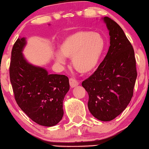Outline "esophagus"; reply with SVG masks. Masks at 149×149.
Masks as SVG:
<instances>
[{
    "label": "esophagus",
    "mask_w": 149,
    "mask_h": 149,
    "mask_svg": "<svg viewBox=\"0 0 149 149\" xmlns=\"http://www.w3.org/2000/svg\"><path fill=\"white\" fill-rule=\"evenodd\" d=\"M70 87L72 88L77 87V86L79 84V81H77L76 79H74V78H70Z\"/></svg>",
    "instance_id": "1"
}]
</instances>
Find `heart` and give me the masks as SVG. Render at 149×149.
<instances>
[{
  "instance_id": "obj_1",
  "label": "heart",
  "mask_w": 149,
  "mask_h": 149,
  "mask_svg": "<svg viewBox=\"0 0 149 149\" xmlns=\"http://www.w3.org/2000/svg\"><path fill=\"white\" fill-rule=\"evenodd\" d=\"M107 43L102 34L92 30H81L69 35L60 45V53L56 60L65 63V57L72 58V65L81 74L93 72L104 53Z\"/></svg>"
}]
</instances>
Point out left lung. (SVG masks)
<instances>
[{"label": "left lung", "mask_w": 149, "mask_h": 149, "mask_svg": "<svg viewBox=\"0 0 149 149\" xmlns=\"http://www.w3.org/2000/svg\"><path fill=\"white\" fill-rule=\"evenodd\" d=\"M109 30L110 46L95 72L82 81L89 94L88 109L97 119L113 120L130 102L137 77L134 50L121 27L104 17Z\"/></svg>", "instance_id": "1"}]
</instances>
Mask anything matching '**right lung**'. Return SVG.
<instances>
[{"label":"right lung","mask_w":149,"mask_h":149,"mask_svg":"<svg viewBox=\"0 0 149 149\" xmlns=\"http://www.w3.org/2000/svg\"><path fill=\"white\" fill-rule=\"evenodd\" d=\"M25 44V38H17L11 52L9 73L15 100L37 124L55 126L63 116L69 79L63 74H49L45 69L28 63L22 54Z\"/></svg>","instance_id":"obj_1"}]
</instances>
